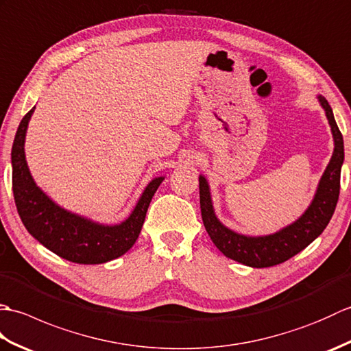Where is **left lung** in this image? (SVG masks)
Listing matches in <instances>:
<instances>
[{
    "label": "left lung",
    "instance_id": "1",
    "mask_svg": "<svg viewBox=\"0 0 351 351\" xmlns=\"http://www.w3.org/2000/svg\"><path fill=\"white\" fill-rule=\"evenodd\" d=\"M318 101L329 119L335 149L329 166L318 184L315 197L299 220L279 232L265 237H245L223 226L214 214L210 187L204 176H199L200 213L208 235L223 255L244 265L265 268L285 263L315 240L329 225L338 204L341 187V166L344 162V140L335 122L333 111L323 96Z\"/></svg>",
    "mask_w": 351,
    "mask_h": 351
}]
</instances>
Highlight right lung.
Returning <instances> with one entry per match:
<instances>
[{"mask_svg": "<svg viewBox=\"0 0 351 351\" xmlns=\"http://www.w3.org/2000/svg\"><path fill=\"white\" fill-rule=\"evenodd\" d=\"M34 108L22 117L12 146V189L27 230L45 247L77 264H104L128 252L143 226L149 204L164 178H155L121 225L106 226L56 205L37 187L25 161V132Z\"/></svg>", "mask_w": 351, "mask_h": 351, "instance_id": "obj_1", "label": "right lung"}]
</instances>
